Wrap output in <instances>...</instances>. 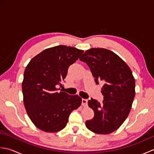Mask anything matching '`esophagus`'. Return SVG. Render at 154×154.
I'll list each match as a JSON object with an SVG mask.
<instances>
[{"label": "esophagus", "instance_id": "obj_1", "mask_svg": "<svg viewBox=\"0 0 154 154\" xmlns=\"http://www.w3.org/2000/svg\"><path fill=\"white\" fill-rule=\"evenodd\" d=\"M87 102H88L87 99H82V105L84 106H87Z\"/></svg>", "mask_w": 154, "mask_h": 154}]
</instances>
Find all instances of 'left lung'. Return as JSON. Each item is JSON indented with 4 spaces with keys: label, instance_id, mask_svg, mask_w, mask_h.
Returning <instances> with one entry per match:
<instances>
[{
    "label": "left lung",
    "instance_id": "obj_1",
    "mask_svg": "<svg viewBox=\"0 0 154 154\" xmlns=\"http://www.w3.org/2000/svg\"><path fill=\"white\" fill-rule=\"evenodd\" d=\"M79 60L89 67L95 83L104 84L103 103L88 101L94 115L86 121V126L94 133L108 134L122 125L131 110L135 97L132 72L119 55L106 49H89Z\"/></svg>",
    "mask_w": 154,
    "mask_h": 154
}]
</instances>
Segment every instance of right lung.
I'll use <instances>...</instances> for the list:
<instances>
[{
	"mask_svg": "<svg viewBox=\"0 0 154 154\" xmlns=\"http://www.w3.org/2000/svg\"><path fill=\"white\" fill-rule=\"evenodd\" d=\"M83 52L57 45L42 51L26 67L22 83L25 109L32 122L42 131L63 129L71 112L81 106L79 96L69 95L57 88L63 87L68 68Z\"/></svg>",
	"mask_w": 154,
	"mask_h": 154,
	"instance_id": "obj_1",
	"label": "right lung"
}]
</instances>
